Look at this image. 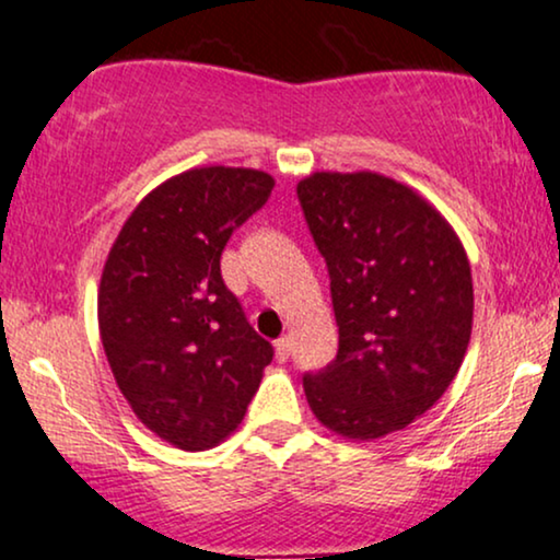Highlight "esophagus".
<instances>
[{
    "label": "esophagus",
    "mask_w": 560,
    "mask_h": 560,
    "mask_svg": "<svg viewBox=\"0 0 560 560\" xmlns=\"http://www.w3.org/2000/svg\"><path fill=\"white\" fill-rule=\"evenodd\" d=\"M275 355H278L280 363H285L291 358V337H280L275 340Z\"/></svg>",
    "instance_id": "esophagus-1"
}]
</instances>
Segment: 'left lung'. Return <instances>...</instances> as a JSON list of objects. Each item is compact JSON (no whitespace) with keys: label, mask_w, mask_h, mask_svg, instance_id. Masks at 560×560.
Wrapping results in <instances>:
<instances>
[{"label":"left lung","mask_w":560,"mask_h":560,"mask_svg":"<svg viewBox=\"0 0 560 560\" xmlns=\"http://www.w3.org/2000/svg\"><path fill=\"white\" fill-rule=\"evenodd\" d=\"M299 202L327 261L340 345L303 374L314 416L345 439L410 425L457 376L472 275L457 233L410 186L371 171L314 174Z\"/></svg>","instance_id":"1"}]
</instances>
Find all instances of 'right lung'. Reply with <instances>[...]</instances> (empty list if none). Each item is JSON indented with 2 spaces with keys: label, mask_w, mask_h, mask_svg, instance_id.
<instances>
[{
  "label": "right lung",
  "mask_w": 560,
  "mask_h": 560,
  "mask_svg": "<svg viewBox=\"0 0 560 560\" xmlns=\"http://www.w3.org/2000/svg\"><path fill=\"white\" fill-rule=\"evenodd\" d=\"M275 178L191 168L135 207L103 267L98 327L121 395L150 431L205 452L236 431L275 350L246 322L220 254Z\"/></svg>",
  "instance_id": "obj_1"
}]
</instances>
